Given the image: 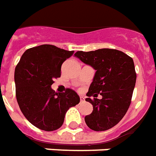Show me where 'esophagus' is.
I'll return each mask as SVG.
<instances>
[{"mask_svg": "<svg viewBox=\"0 0 156 156\" xmlns=\"http://www.w3.org/2000/svg\"><path fill=\"white\" fill-rule=\"evenodd\" d=\"M84 101V97L81 96L80 97V102H83Z\"/></svg>", "mask_w": 156, "mask_h": 156, "instance_id": "34e87169", "label": "esophagus"}]
</instances>
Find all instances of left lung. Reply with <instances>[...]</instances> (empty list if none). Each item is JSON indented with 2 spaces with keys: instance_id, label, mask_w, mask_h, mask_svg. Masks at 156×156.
Returning <instances> with one entry per match:
<instances>
[{
  "instance_id": "obj_1",
  "label": "left lung",
  "mask_w": 156,
  "mask_h": 156,
  "mask_svg": "<svg viewBox=\"0 0 156 156\" xmlns=\"http://www.w3.org/2000/svg\"><path fill=\"white\" fill-rule=\"evenodd\" d=\"M75 56L96 70L87 93L95 98L86 99L93 105L92 113L84 118L86 124L94 131L108 130L122 119L131 104L137 78L133 60L114 49L77 51Z\"/></svg>"
}]
</instances>
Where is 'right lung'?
I'll list each match as a JSON object with an SVG mask.
<instances>
[{
  "instance_id": "right-lung-1",
  "label": "right lung",
  "mask_w": 156,
  "mask_h": 156,
  "mask_svg": "<svg viewBox=\"0 0 156 156\" xmlns=\"http://www.w3.org/2000/svg\"><path fill=\"white\" fill-rule=\"evenodd\" d=\"M74 51L52 44L28 49L15 68L14 80L19 108L29 122L47 132L62 127L67 110L78 105L79 96L74 90L63 93L51 88L61 77L62 63Z\"/></svg>"
}]
</instances>
